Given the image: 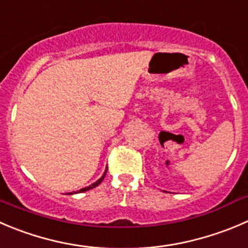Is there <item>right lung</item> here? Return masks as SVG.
<instances>
[{
    "label": "right lung",
    "mask_w": 248,
    "mask_h": 248,
    "mask_svg": "<svg viewBox=\"0 0 248 248\" xmlns=\"http://www.w3.org/2000/svg\"><path fill=\"white\" fill-rule=\"evenodd\" d=\"M105 174H107V170H105V172H104V174H103V177L100 178V179H98L97 182H95V183H93L92 185H90V186H87V188H83V189H81V190H78V193H83V191H87V190H90V189H93V188H95V186H98V185H99L100 183L103 182V179H104ZM70 194H73V193H70Z\"/></svg>",
    "instance_id": "obj_1"
}]
</instances>
